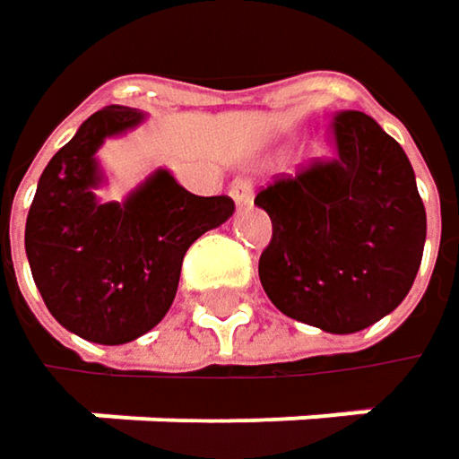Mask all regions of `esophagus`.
I'll return each mask as SVG.
<instances>
[{
	"label": "esophagus",
	"instance_id": "34e87169",
	"mask_svg": "<svg viewBox=\"0 0 459 459\" xmlns=\"http://www.w3.org/2000/svg\"><path fill=\"white\" fill-rule=\"evenodd\" d=\"M230 195L235 198V203L243 208V205H251L254 201V182L251 179H235L232 187H230Z\"/></svg>",
	"mask_w": 459,
	"mask_h": 459
}]
</instances>
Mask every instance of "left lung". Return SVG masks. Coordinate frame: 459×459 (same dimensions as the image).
<instances>
[{
    "label": "left lung",
    "mask_w": 459,
    "mask_h": 459,
    "mask_svg": "<svg viewBox=\"0 0 459 459\" xmlns=\"http://www.w3.org/2000/svg\"><path fill=\"white\" fill-rule=\"evenodd\" d=\"M335 152L256 195L272 219L258 258L269 301L299 322L346 335L391 315L426 246V208L402 144L370 116H333Z\"/></svg>",
    "instance_id": "left-lung-1"
}]
</instances>
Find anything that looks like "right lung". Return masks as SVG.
Segmentation results:
<instances>
[{"mask_svg":"<svg viewBox=\"0 0 459 459\" xmlns=\"http://www.w3.org/2000/svg\"><path fill=\"white\" fill-rule=\"evenodd\" d=\"M143 118L124 105L89 116L41 171L26 219V256L49 315L105 346L129 343L166 316L187 248L235 213L232 198L193 195L166 169L124 203L97 201L100 144Z\"/></svg>","mask_w":459,"mask_h":459,"instance_id":"obj_1","label":"right lung"}]
</instances>
